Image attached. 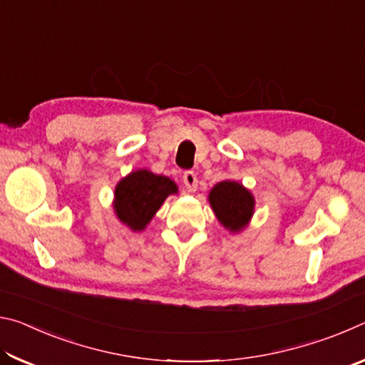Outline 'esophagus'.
Here are the masks:
<instances>
[{"label": "esophagus", "instance_id": "obj_1", "mask_svg": "<svg viewBox=\"0 0 365 365\" xmlns=\"http://www.w3.org/2000/svg\"><path fill=\"white\" fill-rule=\"evenodd\" d=\"M183 185H185V190L188 191V193H195L197 190V178L195 175V172H185L183 174Z\"/></svg>", "mask_w": 365, "mask_h": 365}]
</instances>
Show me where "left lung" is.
<instances>
[{
  "instance_id": "8db88e82",
  "label": "left lung",
  "mask_w": 365,
  "mask_h": 365,
  "mask_svg": "<svg viewBox=\"0 0 365 365\" xmlns=\"http://www.w3.org/2000/svg\"><path fill=\"white\" fill-rule=\"evenodd\" d=\"M207 201L219 224L230 233L243 232L255 215V195L237 180L215 183Z\"/></svg>"
}]
</instances>
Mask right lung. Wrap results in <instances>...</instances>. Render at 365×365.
<instances>
[{
    "label": "right lung",
    "instance_id": "1",
    "mask_svg": "<svg viewBox=\"0 0 365 365\" xmlns=\"http://www.w3.org/2000/svg\"><path fill=\"white\" fill-rule=\"evenodd\" d=\"M170 195H178V187L169 177L148 169L132 170L115 185L114 214L132 232H143Z\"/></svg>",
    "mask_w": 365,
    "mask_h": 365
}]
</instances>
